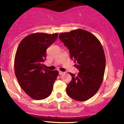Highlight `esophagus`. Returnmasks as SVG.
<instances>
[{
	"label": "esophagus",
	"instance_id": "1",
	"mask_svg": "<svg viewBox=\"0 0 124 124\" xmlns=\"http://www.w3.org/2000/svg\"><path fill=\"white\" fill-rule=\"evenodd\" d=\"M59 74L60 75H63V74H64V72H62V71H59Z\"/></svg>",
	"mask_w": 124,
	"mask_h": 124
}]
</instances>
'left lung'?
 <instances>
[{"instance_id":"8db88e82","label":"left lung","mask_w":124,"mask_h":124,"mask_svg":"<svg viewBox=\"0 0 124 124\" xmlns=\"http://www.w3.org/2000/svg\"><path fill=\"white\" fill-rule=\"evenodd\" d=\"M59 38L79 71L76 76L69 73L72 80L66 93L75 100H87L97 92L103 80L106 58L103 46L96 36L82 29L61 33Z\"/></svg>"}]
</instances>
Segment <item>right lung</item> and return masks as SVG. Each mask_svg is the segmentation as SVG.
Listing matches in <instances>:
<instances>
[{"instance_id":"right-lung-1","label":"right lung","mask_w":124,"mask_h":124,"mask_svg":"<svg viewBox=\"0 0 124 124\" xmlns=\"http://www.w3.org/2000/svg\"><path fill=\"white\" fill-rule=\"evenodd\" d=\"M58 34L34 33L21 40L15 58V75L20 86L34 100L50 96L58 76V70L44 69L46 49L55 42Z\"/></svg>"}]
</instances>
